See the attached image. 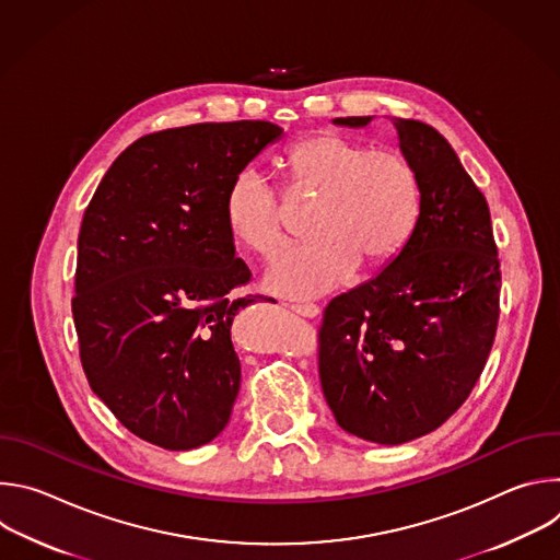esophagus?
I'll list each match as a JSON object with an SVG mask.
<instances>
[{
  "instance_id": "obj_1",
  "label": "esophagus",
  "mask_w": 560,
  "mask_h": 560,
  "mask_svg": "<svg viewBox=\"0 0 560 560\" xmlns=\"http://www.w3.org/2000/svg\"><path fill=\"white\" fill-rule=\"evenodd\" d=\"M294 314H299V316H305V318H314V316H318V305H314V303H294V305H288Z\"/></svg>"
}]
</instances>
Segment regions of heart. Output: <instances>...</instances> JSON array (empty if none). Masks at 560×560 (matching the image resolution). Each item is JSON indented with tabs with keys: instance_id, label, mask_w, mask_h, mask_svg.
Here are the masks:
<instances>
[{
	"instance_id": "1",
	"label": "heart",
	"mask_w": 560,
	"mask_h": 560,
	"mask_svg": "<svg viewBox=\"0 0 560 560\" xmlns=\"http://www.w3.org/2000/svg\"><path fill=\"white\" fill-rule=\"evenodd\" d=\"M290 195L316 199L314 244L288 250L268 272L283 296L324 294L352 277L359 261L374 270L408 244L421 210V184L410 159L335 132L307 135L283 152ZM230 232L272 259L288 242V212L275 186L255 168L232 175L223 195Z\"/></svg>"
}]
</instances>
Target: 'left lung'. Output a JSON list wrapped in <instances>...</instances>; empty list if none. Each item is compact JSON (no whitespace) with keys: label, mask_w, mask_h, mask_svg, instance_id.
I'll use <instances>...</instances> for the list:
<instances>
[{"label":"left lung","mask_w":560,"mask_h":560,"mask_svg":"<svg viewBox=\"0 0 560 560\" xmlns=\"http://www.w3.org/2000/svg\"><path fill=\"white\" fill-rule=\"evenodd\" d=\"M372 117H339L363 128ZM421 184L404 250L335 296L318 330V378L337 423L378 445L443 425L469 396L499 326L501 261L490 208L447 139L392 117Z\"/></svg>","instance_id":"1"}]
</instances>
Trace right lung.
Listing matches in <instances>:
<instances>
[{"instance_id":"right-lung-1","label":"right lung","mask_w":560,"mask_h":560,"mask_svg":"<svg viewBox=\"0 0 560 560\" xmlns=\"http://www.w3.org/2000/svg\"><path fill=\"white\" fill-rule=\"evenodd\" d=\"M283 130L270 121L195 124L128 145L97 186L77 238L72 318L93 392L139 439L210 443L242 383L234 314L261 294L234 257L223 195Z\"/></svg>"}]
</instances>
